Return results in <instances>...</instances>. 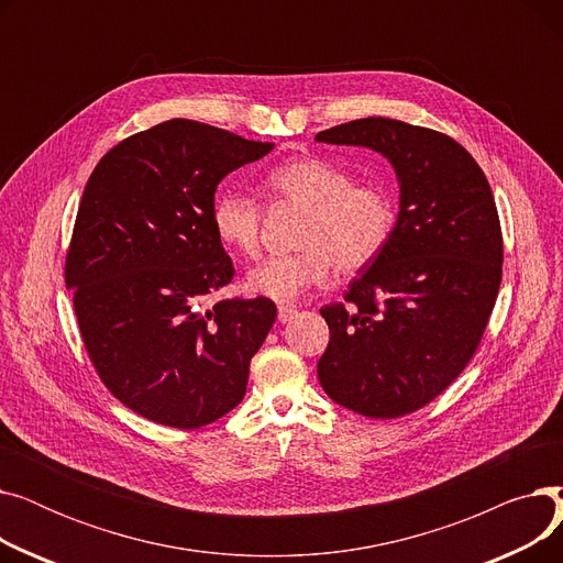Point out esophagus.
<instances>
[{
	"mask_svg": "<svg viewBox=\"0 0 563 563\" xmlns=\"http://www.w3.org/2000/svg\"><path fill=\"white\" fill-rule=\"evenodd\" d=\"M294 317H297V308H291V306H280V308H278V321H280V323H287V321H291Z\"/></svg>",
	"mask_w": 563,
	"mask_h": 563,
	"instance_id": "esophagus-1",
	"label": "esophagus"
}]
</instances>
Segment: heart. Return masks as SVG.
I'll list each match as a JSON object with an SVG mask.
<instances>
[{"mask_svg": "<svg viewBox=\"0 0 563 563\" xmlns=\"http://www.w3.org/2000/svg\"><path fill=\"white\" fill-rule=\"evenodd\" d=\"M266 191L278 205L303 210L294 244L299 251L255 264L246 289L278 303H294L338 269L358 274L378 260L397 228V200L380 183H356L349 170L317 157L291 159L266 175ZM212 223L219 240L242 255L262 242V205L244 194L217 198Z\"/></svg>", "mask_w": 563, "mask_h": 563, "instance_id": "obj_1", "label": "heart"}]
</instances>
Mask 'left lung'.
Returning <instances> with one entry per match:
<instances>
[{
    "label": "left lung",
    "mask_w": 563,
    "mask_h": 563,
    "mask_svg": "<svg viewBox=\"0 0 563 563\" xmlns=\"http://www.w3.org/2000/svg\"><path fill=\"white\" fill-rule=\"evenodd\" d=\"M314 139L372 147L397 173L390 244L344 301L319 310L331 340L317 376L353 412L401 418L445 390L482 342L505 262L495 198L465 147L429 128L378 115Z\"/></svg>",
    "instance_id": "8db88e82"
}]
</instances>
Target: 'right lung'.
I'll use <instances>...</instances> for the list:
<instances>
[{
	"mask_svg": "<svg viewBox=\"0 0 563 563\" xmlns=\"http://www.w3.org/2000/svg\"><path fill=\"white\" fill-rule=\"evenodd\" d=\"M272 147L173 118L113 145L88 177L66 285L98 376L145 420L200 429L246 395L276 303L202 301L234 276L212 223L214 191Z\"/></svg>",
	"mask_w": 563,
	"mask_h": 563,
	"instance_id": "1",
	"label": "right lung"
}]
</instances>
